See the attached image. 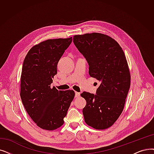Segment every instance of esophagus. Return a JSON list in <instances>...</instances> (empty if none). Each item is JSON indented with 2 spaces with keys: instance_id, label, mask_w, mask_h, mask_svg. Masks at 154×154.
Segmentation results:
<instances>
[{
  "instance_id": "obj_1",
  "label": "esophagus",
  "mask_w": 154,
  "mask_h": 154,
  "mask_svg": "<svg viewBox=\"0 0 154 154\" xmlns=\"http://www.w3.org/2000/svg\"><path fill=\"white\" fill-rule=\"evenodd\" d=\"M79 96H80V92H75V97H79Z\"/></svg>"
}]
</instances>
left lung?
I'll list each match as a JSON object with an SVG mask.
<instances>
[{"mask_svg": "<svg viewBox=\"0 0 154 154\" xmlns=\"http://www.w3.org/2000/svg\"><path fill=\"white\" fill-rule=\"evenodd\" d=\"M73 43L89 63L91 77L101 82L96 94L83 92L86 124L97 130L111 126L123 110L131 77L124 51L114 39L101 33L75 35Z\"/></svg>", "mask_w": 154, "mask_h": 154, "instance_id": "1", "label": "left lung"}]
</instances>
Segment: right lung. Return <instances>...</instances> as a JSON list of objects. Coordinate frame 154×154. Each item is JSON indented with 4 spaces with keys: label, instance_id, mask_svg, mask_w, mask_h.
<instances>
[{
    "label": "right lung",
    "instance_id": "add662e5",
    "mask_svg": "<svg viewBox=\"0 0 154 154\" xmlns=\"http://www.w3.org/2000/svg\"><path fill=\"white\" fill-rule=\"evenodd\" d=\"M72 38L48 39L29 50L23 65L21 101L26 111L38 126L53 130L64 123L75 92L51 88L57 73V64Z\"/></svg>",
    "mask_w": 154,
    "mask_h": 154
}]
</instances>
